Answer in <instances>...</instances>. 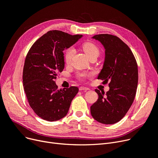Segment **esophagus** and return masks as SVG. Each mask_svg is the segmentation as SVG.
Listing matches in <instances>:
<instances>
[{"label":"esophagus","instance_id":"obj_1","mask_svg":"<svg viewBox=\"0 0 158 158\" xmlns=\"http://www.w3.org/2000/svg\"><path fill=\"white\" fill-rule=\"evenodd\" d=\"M89 90V88H87V87L85 86H80L79 87V90Z\"/></svg>","mask_w":158,"mask_h":158}]
</instances>
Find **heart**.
<instances>
[{"label": "heart", "instance_id": "1", "mask_svg": "<svg viewBox=\"0 0 158 158\" xmlns=\"http://www.w3.org/2000/svg\"><path fill=\"white\" fill-rule=\"evenodd\" d=\"M83 48L86 55L89 56V58H90L93 56H98L100 54V51L98 47L91 42H86L83 45ZM75 50L73 48L71 47V48H68L66 52L65 55H64V59H65V62L66 64H69L72 61V59L73 56L75 55ZM90 75L87 73H81L80 74V77L81 78H86L89 77Z\"/></svg>", "mask_w": 158, "mask_h": 158}]
</instances>
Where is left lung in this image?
<instances>
[{
  "label": "left lung",
  "mask_w": 158,
  "mask_h": 158,
  "mask_svg": "<svg viewBox=\"0 0 158 158\" xmlns=\"http://www.w3.org/2000/svg\"><path fill=\"white\" fill-rule=\"evenodd\" d=\"M99 41L105 49L103 68L98 79L106 84L109 90L96 89L98 100L92 105L90 113L98 122L113 124L126 115L133 102L138 84V68L131 49L116 36L103 34L92 37Z\"/></svg>",
  "instance_id": "1"
}]
</instances>
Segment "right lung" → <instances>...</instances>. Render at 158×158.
Segmentation results:
<instances>
[{"label": "right lung", "instance_id": "1", "mask_svg": "<svg viewBox=\"0 0 158 158\" xmlns=\"http://www.w3.org/2000/svg\"><path fill=\"white\" fill-rule=\"evenodd\" d=\"M83 35H70L50 31L32 45L27 55L23 72L24 90L31 107L47 121L65 116L79 89H58L55 80L64 68L63 51L75 44Z\"/></svg>", "mask_w": 158, "mask_h": 158}]
</instances>
